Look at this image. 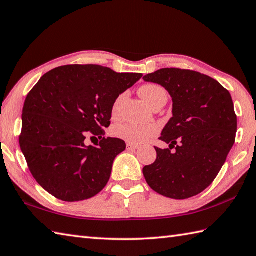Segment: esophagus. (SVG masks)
<instances>
[{
    "label": "esophagus",
    "instance_id": "34e87169",
    "mask_svg": "<svg viewBox=\"0 0 256 256\" xmlns=\"http://www.w3.org/2000/svg\"><path fill=\"white\" fill-rule=\"evenodd\" d=\"M138 145L130 144V143L126 144V150H138Z\"/></svg>",
    "mask_w": 256,
    "mask_h": 256
}]
</instances>
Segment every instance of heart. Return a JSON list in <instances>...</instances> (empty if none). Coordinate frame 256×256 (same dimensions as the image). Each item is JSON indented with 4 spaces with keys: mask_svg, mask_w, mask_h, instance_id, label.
I'll use <instances>...</instances> for the list:
<instances>
[{
    "mask_svg": "<svg viewBox=\"0 0 256 256\" xmlns=\"http://www.w3.org/2000/svg\"><path fill=\"white\" fill-rule=\"evenodd\" d=\"M140 94L150 106L154 103L160 100H167V94L164 88L158 84H144L140 89ZM126 96V92L120 94L112 106V116L116 118L118 113V108L124 98ZM158 132V126L156 124H133V123H121L116 124L112 128V135L124 142L130 144H142L145 140L155 136Z\"/></svg>",
    "mask_w": 256,
    "mask_h": 256,
    "instance_id": "1",
    "label": "heart"
}]
</instances>
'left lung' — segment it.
I'll use <instances>...</instances> for the list:
<instances>
[{"label":"left lung","mask_w":256,"mask_h":256,"mask_svg":"<svg viewBox=\"0 0 256 256\" xmlns=\"http://www.w3.org/2000/svg\"><path fill=\"white\" fill-rule=\"evenodd\" d=\"M143 79L164 86L172 99V118L160 138L170 148H155L156 160L143 168L146 182L167 198L197 196L214 180L234 144L238 122L230 92L209 76L186 69H160Z\"/></svg>","instance_id":"8db88e82"}]
</instances>
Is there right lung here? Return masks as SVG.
I'll list each match as a JSON object with an SVG mask.
<instances>
[{
  "instance_id": "right-lung-1",
  "label": "right lung",
  "mask_w": 256,
  "mask_h": 256,
  "mask_svg": "<svg viewBox=\"0 0 256 256\" xmlns=\"http://www.w3.org/2000/svg\"><path fill=\"white\" fill-rule=\"evenodd\" d=\"M142 74H118L98 64H67L45 74L22 114L20 146L36 182L68 202L94 197L106 186L116 157L126 148L104 138L116 98ZM86 134L100 140L86 146Z\"/></svg>"
}]
</instances>
